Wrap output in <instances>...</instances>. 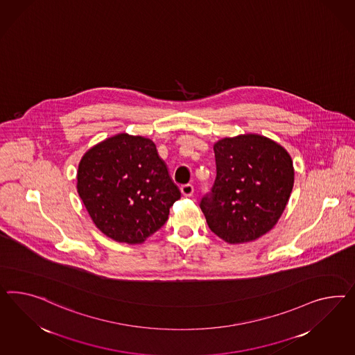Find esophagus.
<instances>
[{
  "label": "esophagus",
  "instance_id": "1",
  "mask_svg": "<svg viewBox=\"0 0 355 355\" xmlns=\"http://www.w3.org/2000/svg\"><path fill=\"white\" fill-rule=\"evenodd\" d=\"M181 192H182L183 196H186V198H189V196H192L193 195V186L192 184H183L182 187H181Z\"/></svg>",
  "mask_w": 355,
  "mask_h": 355
}]
</instances>
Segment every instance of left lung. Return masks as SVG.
<instances>
[{
    "label": "left lung",
    "instance_id": "obj_1",
    "mask_svg": "<svg viewBox=\"0 0 355 355\" xmlns=\"http://www.w3.org/2000/svg\"><path fill=\"white\" fill-rule=\"evenodd\" d=\"M213 150L217 174L200 202L209 229L230 244L259 239L289 200L295 182L289 153L259 135L223 138Z\"/></svg>",
    "mask_w": 355,
    "mask_h": 355
}]
</instances>
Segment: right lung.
Returning a JSON list of instances; mask_svg holds the SVG:
<instances>
[{
  "label": "right lung",
  "instance_id": "1",
  "mask_svg": "<svg viewBox=\"0 0 355 355\" xmlns=\"http://www.w3.org/2000/svg\"><path fill=\"white\" fill-rule=\"evenodd\" d=\"M77 192L96 227L128 244H141L159 230L181 198L153 141L126 133L85 153Z\"/></svg>",
  "mask_w": 355,
  "mask_h": 355
}]
</instances>
